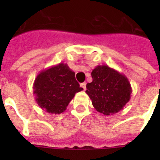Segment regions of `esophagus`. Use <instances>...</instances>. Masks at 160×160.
<instances>
[{
  "mask_svg": "<svg viewBox=\"0 0 160 160\" xmlns=\"http://www.w3.org/2000/svg\"><path fill=\"white\" fill-rule=\"evenodd\" d=\"M80 87H82L83 90H85V89H86V83H85V82L81 83V84H80Z\"/></svg>",
  "mask_w": 160,
  "mask_h": 160,
  "instance_id": "esophagus-1",
  "label": "esophagus"
}]
</instances>
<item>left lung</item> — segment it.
<instances>
[{
	"label": "left lung",
	"instance_id": "1",
	"mask_svg": "<svg viewBox=\"0 0 160 160\" xmlns=\"http://www.w3.org/2000/svg\"><path fill=\"white\" fill-rule=\"evenodd\" d=\"M92 82L86 94L98 112L112 115L123 109L130 100L132 88L128 78L108 65H97L91 72Z\"/></svg>",
	"mask_w": 160,
	"mask_h": 160
}]
</instances>
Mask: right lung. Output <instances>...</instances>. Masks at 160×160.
I'll return each mask as SVG.
<instances>
[{
    "mask_svg": "<svg viewBox=\"0 0 160 160\" xmlns=\"http://www.w3.org/2000/svg\"><path fill=\"white\" fill-rule=\"evenodd\" d=\"M36 101L43 110L59 114L66 109L75 95L83 88L80 87L75 72L67 64L60 63L42 70L33 84Z\"/></svg>",
    "mask_w": 160,
    "mask_h": 160,
    "instance_id": "add662e5",
    "label": "right lung"
}]
</instances>
